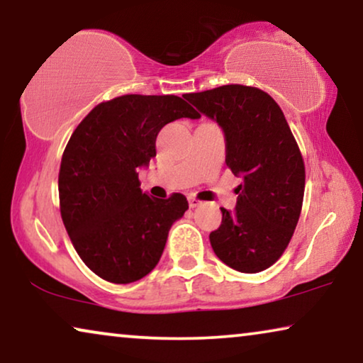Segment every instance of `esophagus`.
I'll return each mask as SVG.
<instances>
[{"mask_svg": "<svg viewBox=\"0 0 363 363\" xmlns=\"http://www.w3.org/2000/svg\"><path fill=\"white\" fill-rule=\"evenodd\" d=\"M200 203H202V202H200L199 199H196V197H189V207H191V208L199 207Z\"/></svg>", "mask_w": 363, "mask_h": 363, "instance_id": "34e87169", "label": "esophagus"}]
</instances>
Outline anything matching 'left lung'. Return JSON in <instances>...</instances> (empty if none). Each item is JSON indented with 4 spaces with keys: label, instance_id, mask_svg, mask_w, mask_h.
<instances>
[{
    "label": "left lung",
    "instance_id": "1",
    "mask_svg": "<svg viewBox=\"0 0 363 363\" xmlns=\"http://www.w3.org/2000/svg\"><path fill=\"white\" fill-rule=\"evenodd\" d=\"M184 97L223 130L226 166L242 179L235 210L221 208L220 228L210 233L213 252L238 272L266 270L289 246L305 194V164L284 112L251 86Z\"/></svg>",
    "mask_w": 363,
    "mask_h": 363
}]
</instances>
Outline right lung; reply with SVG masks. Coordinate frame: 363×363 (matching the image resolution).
Masks as SVG:
<instances>
[{"label":"right lung","instance_id":"right-lung-1","mask_svg":"<svg viewBox=\"0 0 363 363\" xmlns=\"http://www.w3.org/2000/svg\"><path fill=\"white\" fill-rule=\"evenodd\" d=\"M184 117L200 113L177 96H121L96 106L65 148L58 174L63 225L83 262L107 282L148 275L171 226L189 208L182 194L150 197L138 181V169L156 156L160 130Z\"/></svg>","mask_w":363,"mask_h":363}]
</instances>
